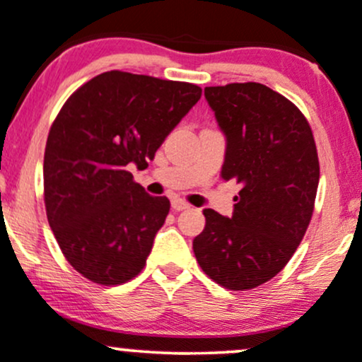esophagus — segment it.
Masks as SVG:
<instances>
[{"label":"esophagus","instance_id":"obj_1","mask_svg":"<svg viewBox=\"0 0 362 362\" xmlns=\"http://www.w3.org/2000/svg\"><path fill=\"white\" fill-rule=\"evenodd\" d=\"M172 208L175 209V211H185V209H190V204H187V202L182 201V199H173Z\"/></svg>","mask_w":362,"mask_h":362}]
</instances>
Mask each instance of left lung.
<instances>
[{"instance_id": "8db88e82", "label": "left lung", "mask_w": 362, "mask_h": 362, "mask_svg": "<svg viewBox=\"0 0 362 362\" xmlns=\"http://www.w3.org/2000/svg\"><path fill=\"white\" fill-rule=\"evenodd\" d=\"M204 98L226 141L221 178L242 189L230 218L202 211L192 249L216 284L245 291L280 273L308 230L320 182L315 137L293 103L257 82L206 87Z\"/></svg>"}]
</instances>
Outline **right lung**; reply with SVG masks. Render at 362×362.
I'll list each match as a JSON object with an SVG mask.
<instances>
[{
    "instance_id": "add662e5",
    "label": "right lung",
    "mask_w": 362,
    "mask_h": 362,
    "mask_svg": "<svg viewBox=\"0 0 362 362\" xmlns=\"http://www.w3.org/2000/svg\"><path fill=\"white\" fill-rule=\"evenodd\" d=\"M201 99V87L111 70L66 99L45 153L47 221L66 261L94 284L141 273L170 201L127 170L146 168Z\"/></svg>"
}]
</instances>
